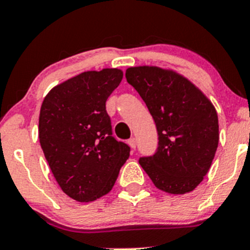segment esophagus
Listing matches in <instances>:
<instances>
[{
  "instance_id": "obj_1",
  "label": "esophagus",
  "mask_w": 250,
  "mask_h": 250,
  "mask_svg": "<svg viewBox=\"0 0 250 250\" xmlns=\"http://www.w3.org/2000/svg\"><path fill=\"white\" fill-rule=\"evenodd\" d=\"M127 144H129V146L131 147L132 149L136 148V139H135V137H131V139H130L129 141H127Z\"/></svg>"
}]
</instances>
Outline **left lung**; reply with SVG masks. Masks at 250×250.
<instances>
[{
  "instance_id": "1",
  "label": "left lung",
  "mask_w": 250,
  "mask_h": 250,
  "mask_svg": "<svg viewBox=\"0 0 250 250\" xmlns=\"http://www.w3.org/2000/svg\"><path fill=\"white\" fill-rule=\"evenodd\" d=\"M146 103L158 132L153 156L139 163L159 190L192 191L208 174L218 146V118L208 97L179 73L156 66L125 73Z\"/></svg>"
}]
</instances>
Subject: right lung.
<instances>
[{"mask_svg":"<svg viewBox=\"0 0 250 250\" xmlns=\"http://www.w3.org/2000/svg\"><path fill=\"white\" fill-rule=\"evenodd\" d=\"M121 80L118 68L80 73L52 88L40 108L45 158L62 191L80 203L108 194L130 156V147L113 136L105 109Z\"/></svg>","mask_w":250,"mask_h":250,"instance_id":"obj_1","label":"right lung"}]
</instances>
